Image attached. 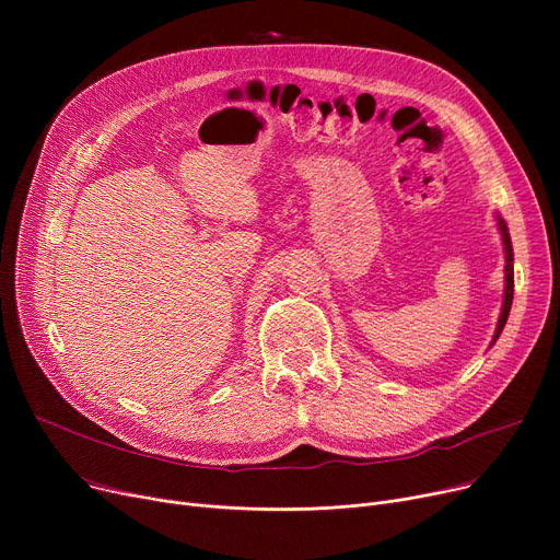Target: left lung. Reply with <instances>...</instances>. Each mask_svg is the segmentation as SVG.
<instances>
[{
    "label": "left lung",
    "mask_w": 560,
    "mask_h": 560,
    "mask_svg": "<svg viewBox=\"0 0 560 560\" xmlns=\"http://www.w3.org/2000/svg\"><path fill=\"white\" fill-rule=\"evenodd\" d=\"M494 220H497L499 233H502V245H504V260H506V265H504V300H502V313H499L497 329H494V336H492L490 347L497 342L499 334H502L504 327H506V319H509L511 304H513V285H515V281H513V245H511V233H509V226H506V222H504L502 215L497 213Z\"/></svg>",
    "instance_id": "left-lung-1"
}]
</instances>
